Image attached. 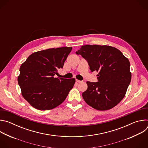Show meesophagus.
Wrapping results in <instances>:
<instances>
[{"mask_svg": "<svg viewBox=\"0 0 148 148\" xmlns=\"http://www.w3.org/2000/svg\"><path fill=\"white\" fill-rule=\"evenodd\" d=\"M76 82H78V83H81V82H82V81H80V80H78V79H76Z\"/></svg>", "mask_w": 148, "mask_h": 148, "instance_id": "1", "label": "esophagus"}]
</instances>
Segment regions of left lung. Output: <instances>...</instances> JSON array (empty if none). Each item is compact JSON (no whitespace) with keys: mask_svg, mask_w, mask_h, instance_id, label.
Here are the masks:
<instances>
[{"mask_svg":"<svg viewBox=\"0 0 148 148\" xmlns=\"http://www.w3.org/2000/svg\"><path fill=\"white\" fill-rule=\"evenodd\" d=\"M76 54L87 61L91 72H98V82H87L88 88L82 94L84 101L99 111L116 106L131 82L128 59L118 49L109 46H82Z\"/></svg>","mask_w":148,"mask_h":148,"instance_id":"obj_1","label":"left lung"}]
</instances>
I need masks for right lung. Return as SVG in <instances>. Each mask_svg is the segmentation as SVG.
Returning <instances> with one entry per match:
<instances>
[{
  "label": "right lung",
  "mask_w": 148,
  "mask_h": 148,
  "mask_svg": "<svg viewBox=\"0 0 148 148\" xmlns=\"http://www.w3.org/2000/svg\"><path fill=\"white\" fill-rule=\"evenodd\" d=\"M72 47L35 52L20 67L18 84L24 98L36 109L52 110L62 102L73 88L74 78L54 77L62 69Z\"/></svg>",
  "instance_id": "right-lung-1"
}]
</instances>
